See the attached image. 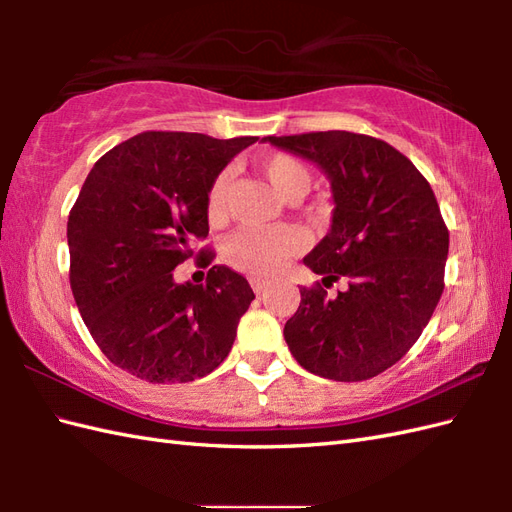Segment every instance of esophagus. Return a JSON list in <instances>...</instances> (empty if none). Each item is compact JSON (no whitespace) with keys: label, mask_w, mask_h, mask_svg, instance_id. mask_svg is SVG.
Listing matches in <instances>:
<instances>
[{"label":"esophagus","mask_w":512,"mask_h":512,"mask_svg":"<svg viewBox=\"0 0 512 512\" xmlns=\"http://www.w3.org/2000/svg\"><path fill=\"white\" fill-rule=\"evenodd\" d=\"M250 288H253L257 295H262V292L268 288V281H264V279H250Z\"/></svg>","instance_id":"34e87169"}]
</instances>
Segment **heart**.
Here are the masks:
<instances>
[{
    "label": "heart",
    "instance_id": "obj_1",
    "mask_svg": "<svg viewBox=\"0 0 512 512\" xmlns=\"http://www.w3.org/2000/svg\"><path fill=\"white\" fill-rule=\"evenodd\" d=\"M257 171L270 184L284 202H299L310 191L312 173L306 162L286 151H275L257 160ZM228 202V176L217 173L206 189V217L211 224L224 220ZM310 217H321L323 206H312ZM303 246V237L295 228H242L226 239L222 257L224 262L244 275L273 277L286 266L292 255H297Z\"/></svg>",
    "mask_w": 512,
    "mask_h": 512
}]
</instances>
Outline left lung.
I'll use <instances>...</instances> for the list:
<instances>
[{"mask_svg":"<svg viewBox=\"0 0 512 512\" xmlns=\"http://www.w3.org/2000/svg\"><path fill=\"white\" fill-rule=\"evenodd\" d=\"M264 140L317 162L336 202L330 233L303 259L323 279L299 290L286 321L292 356L341 383L383 374L420 339L444 290L449 228L431 184L374 136L334 129ZM339 278L348 288L330 300L324 289Z\"/></svg>","mask_w":512,"mask_h":512,"instance_id":"obj_1","label":"left lung"}]
</instances>
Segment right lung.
<instances>
[{
	"instance_id": "1",
	"label": "right lung",
	"mask_w": 512,
	"mask_h": 512,
	"mask_svg": "<svg viewBox=\"0 0 512 512\" xmlns=\"http://www.w3.org/2000/svg\"><path fill=\"white\" fill-rule=\"evenodd\" d=\"M257 136L217 140L143 132L116 145L85 178L68 217L70 288L94 343L147 383H189L228 356L255 299L248 281L193 242L209 235L206 189ZM195 254L204 285H176Z\"/></svg>"
}]
</instances>
